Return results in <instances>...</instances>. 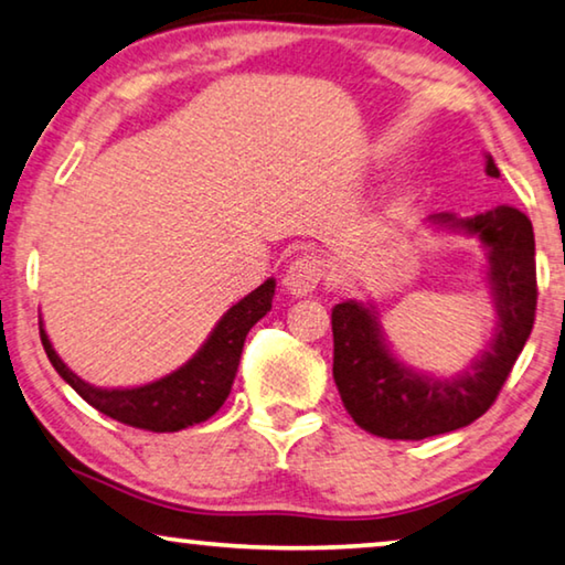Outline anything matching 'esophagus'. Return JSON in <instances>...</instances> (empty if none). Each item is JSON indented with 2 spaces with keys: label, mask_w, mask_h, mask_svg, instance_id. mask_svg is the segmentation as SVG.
<instances>
[{
  "label": "esophagus",
  "mask_w": 565,
  "mask_h": 565,
  "mask_svg": "<svg viewBox=\"0 0 565 565\" xmlns=\"http://www.w3.org/2000/svg\"><path fill=\"white\" fill-rule=\"evenodd\" d=\"M324 279V264L317 254H301L286 268L284 286L286 291L297 294V297H307Z\"/></svg>",
  "instance_id": "esophagus-1"
}]
</instances>
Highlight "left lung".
<instances>
[{
    "instance_id": "8db88e82",
    "label": "left lung",
    "mask_w": 565,
    "mask_h": 565,
    "mask_svg": "<svg viewBox=\"0 0 565 565\" xmlns=\"http://www.w3.org/2000/svg\"><path fill=\"white\" fill-rule=\"evenodd\" d=\"M484 172L500 177L487 154ZM434 225L477 235L487 248L498 330L482 358L454 377L420 375L393 355L377 317L360 301L332 309V375L348 414L367 434L383 439L418 441L469 426L498 398L512 365L523 352L535 322V235L518 207L498 205L467 221L451 213L431 215Z\"/></svg>"
}]
</instances>
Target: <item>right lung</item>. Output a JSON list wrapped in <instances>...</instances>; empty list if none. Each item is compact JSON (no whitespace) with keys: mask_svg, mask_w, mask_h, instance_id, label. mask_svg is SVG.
<instances>
[{"mask_svg":"<svg viewBox=\"0 0 565 565\" xmlns=\"http://www.w3.org/2000/svg\"><path fill=\"white\" fill-rule=\"evenodd\" d=\"M276 281L266 279L256 291L225 311L205 344L180 370L139 388H96L67 367L50 344L40 322V340L57 375L100 414L126 426L164 434L207 420L228 398L238 373L243 342L250 327L271 309Z\"/></svg>","mask_w":565,"mask_h":565,"instance_id":"obj_1","label":"right lung"}]
</instances>
